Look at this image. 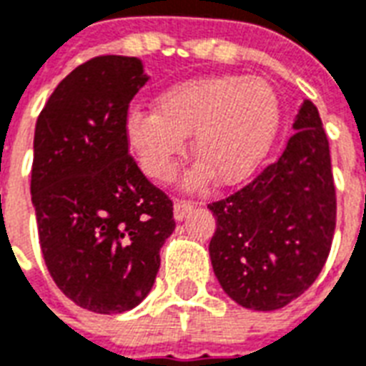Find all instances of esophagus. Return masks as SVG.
<instances>
[{"label":"esophagus","instance_id":"obj_1","mask_svg":"<svg viewBox=\"0 0 366 366\" xmlns=\"http://www.w3.org/2000/svg\"><path fill=\"white\" fill-rule=\"evenodd\" d=\"M194 209V203L192 202H182V199H178L174 203V219L177 220H184L186 219V214L189 213Z\"/></svg>","mask_w":366,"mask_h":366}]
</instances>
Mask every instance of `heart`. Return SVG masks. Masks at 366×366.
<instances>
[{
    "instance_id": "b5f03b06",
    "label": "heart",
    "mask_w": 366,
    "mask_h": 366,
    "mask_svg": "<svg viewBox=\"0 0 366 366\" xmlns=\"http://www.w3.org/2000/svg\"><path fill=\"white\" fill-rule=\"evenodd\" d=\"M153 109L128 117L130 147L147 177L167 182L186 152V136L194 132L192 149L202 163L186 177L192 189L213 174L220 186L247 180L269 155L280 124V102L263 78H195L159 94Z\"/></svg>"
}]
</instances>
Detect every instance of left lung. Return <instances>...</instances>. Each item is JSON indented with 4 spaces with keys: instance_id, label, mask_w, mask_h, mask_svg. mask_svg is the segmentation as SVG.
<instances>
[{
    "instance_id": "left-lung-1",
    "label": "left lung",
    "mask_w": 366,
    "mask_h": 366,
    "mask_svg": "<svg viewBox=\"0 0 366 366\" xmlns=\"http://www.w3.org/2000/svg\"><path fill=\"white\" fill-rule=\"evenodd\" d=\"M209 209L217 219L209 255L228 297L253 311H274L300 297L325 267L336 228L319 109L301 103L280 159Z\"/></svg>"
}]
</instances>
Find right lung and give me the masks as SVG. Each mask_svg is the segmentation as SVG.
<instances>
[{"label": "right lung", "instance_id": "right-lung-1", "mask_svg": "<svg viewBox=\"0 0 366 366\" xmlns=\"http://www.w3.org/2000/svg\"><path fill=\"white\" fill-rule=\"evenodd\" d=\"M147 80L138 57H94L61 80L36 122L41 255L57 288L94 313L146 300L177 227L172 202L128 153V105Z\"/></svg>", "mask_w": 366, "mask_h": 366}]
</instances>
